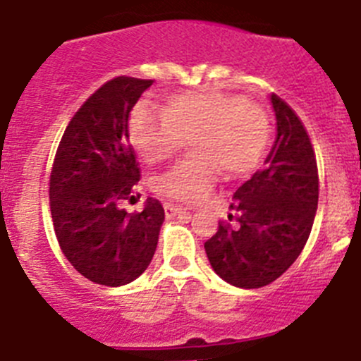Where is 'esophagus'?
<instances>
[{"label": "esophagus", "instance_id": "34e87169", "mask_svg": "<svg viewBox=\"0 0 361 361\" xmlns=\"http://www.w3.org/2000/svg\"><path fill=\"white\" fill-rule=\"evenodd\" d=\"M164 209H165V216L167 217H174V216H178V214L187 212V209H185V207H181V204H174V203H165Z\"/></svg>", "mask_w": 361, "mask_h": 361}]
</instances>
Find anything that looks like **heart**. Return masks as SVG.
Segmentation results:
<instances>
[{
  "instance_id": "b5f03b06",
  "label": "heart",
  "mask_w": 361,
  "mask_h": 361,
  "mask_svg": "<svg viewBox=\"0 0 361 361\" xmlns=\"http://www.w3.org/2000/svg\"><path fill=\"white\" fill-rule=\"evenodd\" d=\"M190 135L196 151L152 180V188L176 201H200L217 181L253 173L271 142L266 109L246 97L223 90L173 93L164 108L140 102L129 118V138L149 164L171 158Z\"/></svg>"
}]
</instances>
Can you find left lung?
<instances>
[{"label":"left lung","mask_w":361,"mask_h":361,"mask_svg":"<svg viewBox=\"0 0 361 361\" xmlns=\"http://www.w3.org/2000/svg\"><path fill=\"white\" fill-rule=\"evenodd\" d=\"M271 104L277 140L264 167L233 194L239 225L221 219L204 243L214 271L237 288H262L281 277L306 246L317 214L320 181L310 135L290 104L275 93Z\"/></svg>","instance_id":"1"}]
</instances>
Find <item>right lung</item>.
<instances>
[{
  "mask_svg": "<svg viewBox=\"0 0 361 361\" xmlns=\"http://www.w3.org/2000/svg\"><path fill=\"white\" fill-rule=\"evenodd\" d=\"M154 80L120 75L71 116L50 173L55 237L70 264L95 284L124 286L145 271L158 245L164 207L149 197L129 214L140 167L129 144V115Z\"/></svg>",
  "mask_w": 361,
  "mask_h": 361,
  "instance_id": "add662e5",
  "label": "right lung"
}]
</instances>
